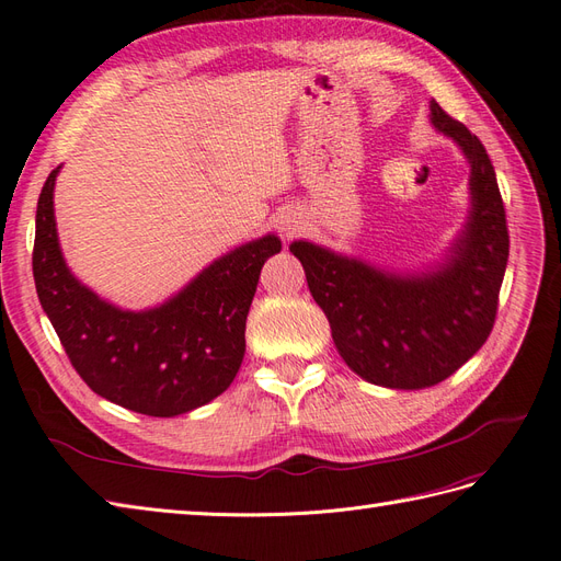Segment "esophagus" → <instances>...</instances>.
Instances as JSON below:
<instances>
[{
	"label": "esophagus",
	"instance_id": "34e87169",
	"mask_svg": "<svg viewBox=\"0 0 561 561\" xmlns=\"http://www.w3.org/2000/svg\"><path fill=\"white\" fill-rule=\"evenodd\" d=\"M280 231H285V233H295V225H290V222H280Z\"/></svg>",
	"mask_w": 561,
	"mask_h": 561
}]
</instances>
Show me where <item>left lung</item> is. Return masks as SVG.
Listing matches in <instances>:
<instances>
[{
  "label": "left lung",
  "instance_id": "8db88e82",
  "mask_svg": "<svg viewBox=\"0 0 561 561\" xmlns=\"http://www.w3.org/2000/svg\"><path fill=\"white\" fill-rule=\"evenodd\" d=\"M431 124L470 163V210L449 254L416 274L295 241L309 290L325 311L344 363L369 383L428 388L451 377L494 328L511 236L484 145L431 100Z\"/></svg>",
  "mask_w": 561,
  "mask_h": 561
}]
</instances>
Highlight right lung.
Wrapping results in <instances>:
<instances>
[{"instance_id":"right-lung-1","label":"right lung","mask_w":561,"mask_h":561,"mask_svg":"<svg viewBox=\"0 0 561 561\" xmlns=\"http://www.w3.org/2000/svg\"><path fill=\"white\" fill-rule=\"evenodd\" d=\"M37 203L32 274L50 325L93 393L147 416H178L231 386L245 355V320L260 271L280 239L266 233L222 254L154 309L128 311L98 297L65 264L54 186Z\"/></svg>"}]
</instances>
